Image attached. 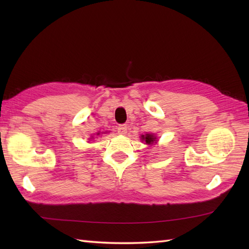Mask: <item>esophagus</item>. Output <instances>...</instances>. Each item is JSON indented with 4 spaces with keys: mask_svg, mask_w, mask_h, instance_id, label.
Instances as JSON below:
<instances>
[{
    "mask_svg": "<svg viewBox=\"0 0 249 249\" xmlns=\"http://www.w3.org/2000/svg\"><path fill=\"white\" fill-rule=\"evenodd\" d=\"M118 133L121 134V135H125L126 133H127V126L122 124V125H119L118 126Z\"/></svg>",
    "mask_w": 249,
    "mask_h": 249,
    "instance_id": "obj_1",
    "label": "esophagus"
}]
</instances>
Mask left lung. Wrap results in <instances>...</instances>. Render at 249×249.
<instances>
[{"mask_svg":"<svg viewBox=\"0 0 249 249\" xmlns=\"http://www.w3.org/2000/svg\"><path fill=\"white\" fill-rule=\"evenodd\" d=\"M141 139L143 140L146 144H153L154 142H156V137H154L153 135L146 134L145 136H142Z\"/></svg>","mask_w":249,"mask_h":249,"instance_id":"obj_1","label":"left lung"}]
</instances>
